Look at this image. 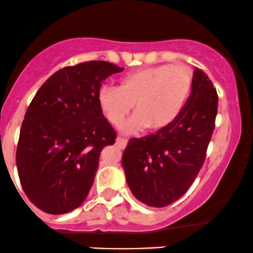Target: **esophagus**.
Segmentation results:
<instances>
[{"mask_svg": "<svg viewBox=\"0 0 253 253\" xmlns=\"http://www.w3.org/2000/svg\"><path fill=\"white\" fill-rule=\"evenodd\" d=\"M126 143H127V138H126V137H121V136L117 137L116 145L118 146L119 148H124V147H126Z\"/></svg>", "mask_w": 253, "mask_h": 253, "instance_id": "34e87169", "label": "esophagus"}]
</instances>
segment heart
<instances>
[{"mask_svg": "<svg viewBox=\"0 0 253 253\" xmlns=\"http://www.w3.org/2000/svg\"><path fill=\"white\" fill-rule=\"evenodd\" d=\"M193 75L184 66L154 65L135 70L119 80V85H104L97 91V105L113 126H119L135 105L136 112L123 126L127 132L151 126H169L181 115L191 96Z\"/></svg>", "mask_w": 253, "mask_h": 253, "instance_id": "heart-1", "label": "heart"}]
</instances>
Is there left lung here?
<instances>
[{
  "instance_id": "1",
  "label": "left lung",
  "mask_w": 253,
  "mask_h": 253,
  "mask_svg": "<svg viewBox=\"0 0 253 253\" xmlns=\"http://www.w3.org/2000/svg\"><path fill=\"white\" fill-rule=\"evenodd\" d=\"M218 96L205 72H193L191 96L169 126L130 138L122 167L134 197L152 208L180 199L202 169L214 129Z\"/></svg>"
}]
</instances>
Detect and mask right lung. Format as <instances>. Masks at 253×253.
I'll return each instance as SVG.
<instances>
[{"instance_id": "1", "label": "right lung", "mask_w": 253, "mask_h": 253, "mask_svg": "<svg viewBox=\"0 0 253 253\" xmlns=\"http://www.w3.org/2000/svg\"><path fill=\"white\" fill-rule=\"evenodd\" d=\"M123 70L97 60L64 67L32 99L21 124L17 168L26 197L40 210L62 214L85 200L100 152L117 137L100 111L97 91Z\"/></svg>"}]
</instances>
